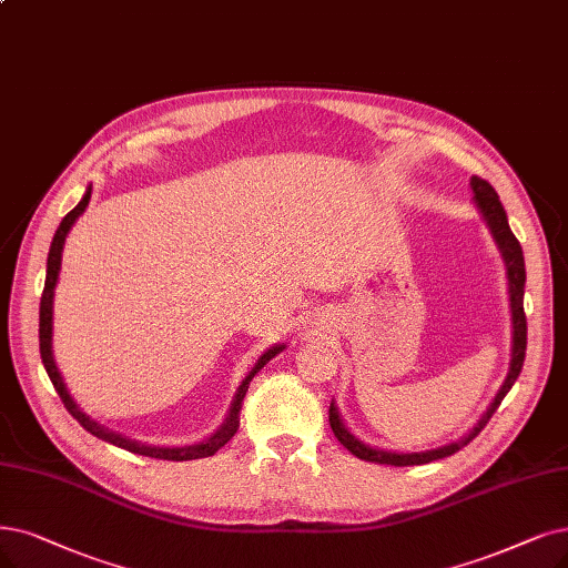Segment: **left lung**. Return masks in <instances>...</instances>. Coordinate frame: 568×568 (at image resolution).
<instances>
[{"label":"left lung","mask_w":568,"mask_h":568,"mask_svg":"<svg viewBox=\"0 0 568 568\" xmlns=\"http://www.w3.org/2000/svg\"><path fill=\"white\" fill-rule=\"evenodd\" d=\"M470 189L475 193V202L489 225V231L501 248V256L506 261V270H508V286H510V310H513V361H510V371L508 377L504 382V387L498 389L496 398L491 400V405L487 407V413L483 415V419L473 426V430L468 436H464L457 443H449L445 447L438 449H428V452H413V455H396V452H384V449H375L363 445L358 438H354L349 430L345 428V424L339 422V415L335 410V405L331 403L328 410V422L335 438L339 440V445H345L354 457L363 459V462H373V464H387V466H419V464H428L436 459H445L449 455H455L462 447H466L480 430L487 426V422L491 419V415L496 413V407L501 405V400L506 398V394L513 389L515 379L521 373V366H525V354H527V316H525V282H527V272H525V254H521V246L517 242V237L513 235L510 225H508V216L506 210L498 200L496 191L491 189L489 181L473 176L470 179Z\"/></svg>","instance_id":"obj_1"}]
</instances>
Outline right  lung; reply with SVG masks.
<instances>
[{
    "instance_id": "add662e5",
    "label": "right lung",
    "mask_w": 568,
    "mask_h": 568,
    "mask_svg": "<svg viewBox=\"0 0 568 568\" xmlns=\"http://www.w3.org/2000/svg\"><path fill=\"white\" fill-rule=\"evenodd\" d=\"M90 191H93V189H88V191H85V195L81 197L79 205L62 219L60 229L55 231L53 242H51L49 263H47V284H43L41 305H39V352H41L43 368H47V373H49V377H51V382H53V387H55V392H58L60 400H62V403H64V407H67V413H70V415H72V417H74V419H77V422L88 430V434H93V436H98V438H102V440H106V443H111V445H116V447H121V449H128V452H132V455H144V457H151V459L191 462V459H205V457H212L214 452H219L225 443H229V440L237 434V428H240V410H242V400H244L246 389H248V382L254 379V375L265 366V363H267L272 356L280 354V352L284 349V345H277V347L267 349V352L258 358V363L254 366V371L248 373V375L242 379L240 389H237V394H235V400H233V405H231V413H229V417H225L223 426L216 430V434H214L212 438H207L205 443L186 445V447H151V445H142V443H138V440L123 438L121 434H113V430H109V428L100 426L98 422H93L90 417H85V415L79 410V407H77V403L72 400V396L67 394L64 382H62V377H60V373H58V368H55L53 352H51V331H53V288H55L58 272H60L62 244H64L67 233H70V229L74 225V221H77V219L83 214V210L88 207Z\"/></svg>"
}]
</instances>
